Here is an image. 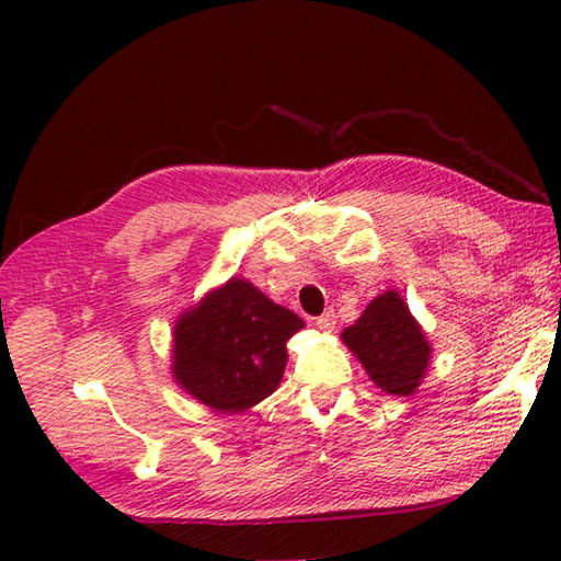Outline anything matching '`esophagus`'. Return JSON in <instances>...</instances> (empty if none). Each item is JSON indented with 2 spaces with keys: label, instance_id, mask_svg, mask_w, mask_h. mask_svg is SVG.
<instances>
[{
  "label": "esophagus",
  "instance_id": "obj_1",
  "mask_svg": "<svg viewBox=\"0 0 561 561\" xmlns=\"http://www.w3.org/2000/svg\"><path fill=\"white\" fill-rule=\"evenodd\" d=\"M316 328L323 330V332H330L332 328H335V313L328 311V313H323V316H318V318H316Z\"/></svg>",
  "mask_w": 561,
  "mask_h": 561
}]
</instances>
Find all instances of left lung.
Returning <instances> with one entry per match:
<instances>
[{
  "instance_id": "left-lung-1",
  "label": "left lung",
  "mask_w": 561,
  "mask_h": 561,
  "mask_svg": "<svg viewBox=\"0 0 561 561\" xmlns=\"http://www.w3.org/2000/svg\"><path fill=\"white\" fill-rule=\"evenodd\" d=\"M342 342L390 396H412L432 359V344L398 291L376 296Z\"/></svg>"
}]
</instances>
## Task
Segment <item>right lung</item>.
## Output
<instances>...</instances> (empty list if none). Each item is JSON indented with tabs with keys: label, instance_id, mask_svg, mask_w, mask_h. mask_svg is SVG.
Returning <instances> with one entry per match:
<instances>
[{
	"label": "right lung",
	"instance_id": "1",
	"mask_svg": "<svg viewBox=\"0 0 561 561\" xmlns=\"http://www.w3.org/2000/svg\"><path fill=\"white\" fill-rule=\"evenodd\" d=\"M304 328L245 279H229L178 318L173 378L217 412H243L277 390L287 340Z\"/></svg>",
	"mask_w": 561,
	"mask_h": 561
}]
</instances>
